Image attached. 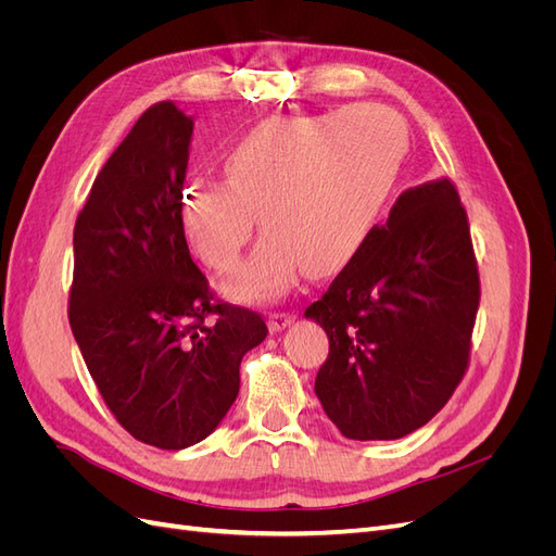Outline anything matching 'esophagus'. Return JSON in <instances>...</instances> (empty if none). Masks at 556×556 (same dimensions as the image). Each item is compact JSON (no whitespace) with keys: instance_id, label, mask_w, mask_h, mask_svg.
I'll return each mask as SVG.
<instances>
[{"instance_id":"esophagus-1","label":"esophagus","mask_w":556,"mask_h":556,"mask_svg":"<svg viewBox=\"0 0 556 556\" xmlns=\"http://www.w3.org/2000/svg\"><path fill=\"white\" fill-rule=\"evenodd\" d=\"M294 323V315L290 313H271L268 315V329L271 331H282L285 327H290Z\"/></svg>"}]
</instances>
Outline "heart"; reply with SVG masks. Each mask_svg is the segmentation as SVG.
Instances as JSON below:
<instances>
[{
	"label": "heart",
	"instance_id": "b5f03b06",
	"mask_svg": "<svg viewBox=\"0 0 556 556\" xmlns=\"http://www.w3.org/2000/svg\"><path fill=\"white\" fill-rule=\"evenodd\" d=\"M403 117L380 104L268 121L233 143L223 178L182 190L180 225L197 255L225 268L250 237L264 233L231 268L233 299L288 288L296 266L325 276L364 245L387 206L408 153Z\"/></svg>",
	"mask_w": 556,
	"mask_h": 556
}]
</instances>
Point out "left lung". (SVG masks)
<instances>
[{
	"label": "left lung",
	"mask_w": 556,
	"mask_h": 556,
	"mask_svg": "<svg viewBox=\"0 0 556 556\" xmlns=\"http://www.w3.org/2000/svg\"><path fill=\"white\" fill-rule=\"evenodd\" d=\"M480 304L468 217L447 178L401 192L306 308L327 331L315 394L352 441L425 427L462 382Z\"/></svg>",
	"instance_id": "obj_1"
}]
</instances>
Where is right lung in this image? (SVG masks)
Returning a JSON list of instances; mask_svg holds the SVG:
<instances>
[{"label":"right lung","instance_id":"right-lung-1","mask_svg":"<svg viewBox=\"0 0 556 556\" xmlns=\"http://www.w3.org/2000/svg\"><path fill=\"white\" fill-rule=\"evenodd\" d=\"M192 117L150 106L94 178L74 227L70 325L88 371L134 439L204 441L237 401L264 319L213 301L190 257L180 199Z\"/></svg>","mask_w":556,"mask_h":556}]
</instances>
